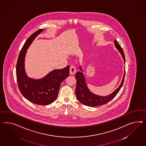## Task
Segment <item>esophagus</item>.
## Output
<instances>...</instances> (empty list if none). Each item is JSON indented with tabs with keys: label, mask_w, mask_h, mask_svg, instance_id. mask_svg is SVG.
I'll use <instances>...</instances> for the list:
<instances>
[{
	"label": "esophagus",
	"mask_w": 146,
	"mask_h": 146,
	"mask_svg": "<svg viewBox=\"0 0 146 146\" xmlns=\"http://www.w3.org/2000/svg\"><path fill=\"white\" fill-rule=\"evenodd\" d=\"M75 73H76V68H75V66H73V65L71 66L70 68V74L73 75V74H75Z\"/></svg>",
	"instance_id": "esophagus-1"
}]
</instances>
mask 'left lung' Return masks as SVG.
<instances>
[{
    "label": "left lung",
    "mask_w": 146,
    "mask_h": 146,
    "mask_svg": "<svg viewBox=\"0 0 146 146\" xmlns=\"http://www.w3.org/2000/svg\"><path fill=\"white\" fill-rule=\"evenodd\" d=\"M114 45L115 47L117 49V50L119 52V53L122 56L125 65V59L124 52L122 48L116 39L114 40ZM79 69L80 71L78 72L75 74V79L76 80L75 95L79 102L86 106L89 107L98 106L106 104L110 101L112 99L114 98L116 95L118 94L121 87H122L125 73V67L124 74L120 85L111 94H110V95H107L106 96L96 95L92 92L89 90V89L87 86L86 81L81 66L79 67Z\"/></svg>",
    "instance_id": "8db88e82"
}]
</instances>
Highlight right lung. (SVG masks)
Listing matches in <instances>:
<instances>
[{"label":"right lung","mask_w":146,"mask_h":146,"mask_svg":"<svg viewBox=\"0 0 146 146\" xmlns=\"http://www.w3.org/2000/svg\"><path fill=\"white\" fill-rule=\"evenodd\" d=\"M44 29H40L30 36L22 48L16 64V77L21 94L30 102L47 105L55 100L62 82L69 76L70 66L54 70L43 78L34 79L29 77L25 69V58L28 48Z\"/></svg>","instance_id":"right-lung-1"}]
</instances>
